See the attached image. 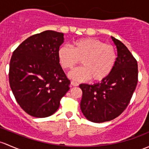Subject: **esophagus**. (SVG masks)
<instances>
[{
	"mask_svg": "<svg viewBox=\"0 0 149 149\" xmlns=\"http://www.w3.org/2000/svg\"><path fill=\"white\" fill-rule=\"evenodd\" d=\"M70 85L73 86H78L79 84H78L77 82H75V81H71V83H70Z\"/></svg>",
	"mask_w": 149,
	"mask_h": 149,
	"instance_id": "esophagus-1",
	"label": "esophagus"
}]
</instances>
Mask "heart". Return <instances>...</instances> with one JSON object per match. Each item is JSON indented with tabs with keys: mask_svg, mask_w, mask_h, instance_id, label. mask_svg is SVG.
<instances>
[{
	"mask_svg": "<svg viewBox=\"0 0 149 149\" xmlns=\"http://www.w3.org/2000/svg\"><path fill=\"white\" fill-rule=\"evenodd\" d=\"M58 58L65 69H72L81 60L83 67L73 70L68 74L71 79L86 81L91 79L94 81H101L113 70L117 53L111 45L93 38H85L73 41L71 48L66 46L60 47Z\"/></svg>",
	"mask_w": 149,
	"mask_h": 149,
	"instance_id": "b5f03b06",
	"label": "heart"
}]
</instances>
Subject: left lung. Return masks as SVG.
I'll use <instances>...</instances> for the list:
<instances>
[{
    "label": "left lung",
    "instance_id": "left-lung-1",
    "mask_svg": "<svg viewBox=\"0 0 149 149\" xmlns=\"http://www.w3.org/2000/svg\"><path fill=\"white\" fill-rule=\"evenodd\" d=\"M117 48L116 63L110 75L93 85L81 84V109L90 121L103 123L114 119L129 103L138 82V64L127 47L112 37Z\"/></svg>",
    "mask_w": 149,
    "mask_h": 149
}]
</instances>
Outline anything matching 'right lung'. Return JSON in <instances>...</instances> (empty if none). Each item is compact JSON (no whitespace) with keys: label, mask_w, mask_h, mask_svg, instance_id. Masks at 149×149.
<instances>
[{"label":"right lung","mask_w":149,"mask_h":149,"mask_svg":"<svg viewBox=\"0 0 149 149\" xmlns=\"http://www.w3.org/2000/svg\"><path fill=\"white\" fill-rule=\"evenodd\" d=\"M63 36L45 31L28 38L13 53L9 66L10 88L21 109L33 117L54 114L70 89V80L58 58Z\"/></svg>","instance_id":"add662e5"}]
</instances>
